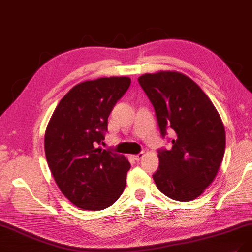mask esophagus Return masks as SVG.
Segmentation results:
<instances>
[{
  "mask_svg": "<svg viewBox=\"0 0 252 252\" xmlns=\"http://www.w3.org/2000/svg\"><path fill=\"white\" fill-rule=\"evenodd\" d=\"M143 156H144V154L143 153H139L138 155H133L132 157H133V159L134 160H136V161H140L142 158H143Z\"/></svg>",
  "mask_w": 252,
  "mask_h": 252,
  "instance_id": "esophagus-1",
  "label": "esophagus"
}]
</instances>
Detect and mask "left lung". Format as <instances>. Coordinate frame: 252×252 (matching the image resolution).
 <instances>
[{"label": "left lung", "instance_id": "left-lung-1", "mask_svg": "<svg viewBox=\"0 0 252 252\" xmlns=\"http://www.w3.org/2000/svg\"><path fill=\"white\" fill-rule=\"evenodd\" d=\"M139 84L153 104L162 137L172 128L171 150H159L156 186L173 200L191 201L218 173L225 151V129L209 96L179 71L145 73Z\"/></svg>", "mask_w": 252, "mask_h": 252}]
</instances>
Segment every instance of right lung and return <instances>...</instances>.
Wrapping results in <instances>:
<instances>
[{"mask_svg": "<svg viewBox=\"0 0 252 252\" xmlns=\"http://www.w3.org/2000/svg\"><path fill=\"white\" fill-rule=\"evenodd\" d=\"M131 85L128 77L82 82L60 100L44 135L46 161L60 191L74 206L99 211L123 194L131 164L124 155L97 145L108 117Z\"/></svg>", "mask_w": 252, "mask_h": 252, "instance_id": "1", "label": "right lung"}]
</instances>
